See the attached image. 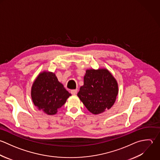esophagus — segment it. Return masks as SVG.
<instances>
[{
    "instance_id": "esophagus-1",
    "label": "esophagus",
    "mask_w": 160,
    "mask_h": 160,
    "mask_svg": "<svg viewBox=\"0 0 160 160\" xmlns=\"http://www.w3.org/2000/svg\"><path fill=\"white\" fill-rule=\"evenodd\" d=\"M77 92H78L77 89H75V90H71V93H72V95H76V94L77 93Z\"/></svg>"
}]
</instances>
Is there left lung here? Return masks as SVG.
I'll return each mask as SVG.
<instances>
[{
  "label": "left lung",
  "instance_id": "left-lung-1",
  "mask_svg": "<svg viewBox=\"0 0 160 160\" xmlns=\"http://www.w3.org/2000/svg\"><path fill=\"white\" fill-rule=\"evenodd\" d=\"M84 83L77 96L87 110L97 115L109 110L118 93V83L106 68L86 70Z\"/></svg>",
  "mask_w": 160,
  "mask_h": 160
}]
</instances>
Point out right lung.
Returning a JSON list of instances; mask_svg holds the SVG:
<instances>
[{"instance_id":"right-lung-1","label":"right lung","mask_w":160,"mask_h":160,"mask_svg":"<svg viewBox=\"0 0 160 160\" xmlns=\"http://www.w3.org/2000/svg\"><path fill=\"white\" fill-rule=\"evenodd\" d=\"M71 94L58 81L54 73L41 72L33 83L31 97L33 104L40 110L50 115L57 113Z\"/></svg>"}]
</instances>
